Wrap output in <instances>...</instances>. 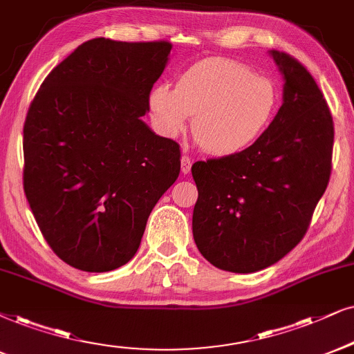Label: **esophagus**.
I'll use <instances>...</instances> for the list:
<instances>
[{"label": "esophagus", "instance_id": "34e87169", "mask_svg": "<svg viewBox=\"0 0 354 354\" xmlns=\"http://www.w3.org/2000/svg\"><path fill=\"white\" fill-rule=\"evenodd\" d=\"M191 165H192L191 156L186 155V153H183V156H181V171L185 173V174L189 173L191 171Z\"/></svg>", "mask_w": 354, "mask_h": 354}]
</instances>
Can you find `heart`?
<instances>
[{
	"label": "heart",
	"mask_w": 354,
	"mask_h": 354,
	"mask_svg": "<svg viewBox=\"0 0 354 354\" xmlns=\"http://www.w3.org/2000/svg\"><path fill=\"white\" fill-rule=\"evenodd\" d=\"M279 91L268 78L225 58L192 65L176 88L156 84L149 95L151 122L163 137L186 131L212 155H234L252 147L274 119Z\"/></svg>",
	"instance_id": "heart-1"
}]
</instances>
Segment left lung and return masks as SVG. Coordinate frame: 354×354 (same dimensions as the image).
Segmentation results:
<instances>
[{
  "instance_id": "8db88e82",
  "label": "left lung",
  "mask_w": 354,
  "mask_h": 354,
  "mask_svg": "<svg viewBox=\"0 0 354 354\" xmlns=\"http://www.w3.org/2000/svg\"><path fill=\"white\" fill-rule=\"evenodd\" d=\"M284 77L283 106L266 132L239 153L196 162L192 235L210 265L254 272L304 239L332 173L333 119L306 66L271 50Z\"/></svg>"
}]
</instances>
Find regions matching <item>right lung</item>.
Listing matches in <instances>:
<instances>
[{"label":"right lung","mask_w":354,"mask_h":354,"mask_svg":"<svg viewBox=\"0 0 354 354\" xmlns=\"http://www.w3.org/2000/svg\"><path fill=\"white\" fill-rule=\"evenodd\" d=\"M169 42L91 39L40 84L24 122V192L53 253L106 272L131 261L180 174V145L142 118Z\"/></svg>","instance_id":"1"}]
</instances>
